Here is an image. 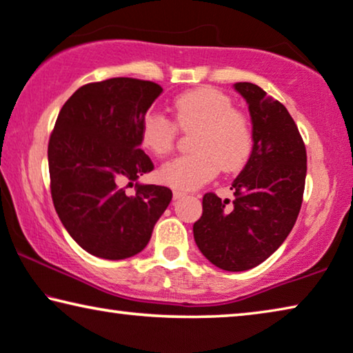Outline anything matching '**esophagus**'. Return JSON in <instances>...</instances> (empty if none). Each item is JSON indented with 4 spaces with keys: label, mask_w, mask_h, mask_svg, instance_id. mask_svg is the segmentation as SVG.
Segmentation results:
<instances>
[{
    "label": "esophagus",
    "mask_w": 353,
    "mask_h": 353,
    "mask_svg": "<svg viewBox=\"0 0 353 353\" xmlns=\"http://www.w3.org/2000/svg\"><path fill=\"white\" fill-rule=\"evenodd\" d=\"M172 196H174V199H181L185 196V192H181V190H174L172 192Z\"/></svg>",
    "instance_id": "1"
}]
</instances>
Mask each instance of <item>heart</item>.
Segmentation results:
<instances>
[{
  "mask_svg": "<svg viewBox=\"0 0 353 353\" xmlns=\"http://www.w3.org/2000/svg\"><path fill=\"white\" fill-rule=\"evenodd\" d=\"M176 122L159 112L144 115L139 143L155 157H166L174 149L179 128L196 131L193 154L181 155L160 168L159 177L166 185L194 190L212 181L217 172L241 171L254 152L255 134L250 119L234 109L227 93L212 87H198L177 94L172 101Z\"/></svg>",
  "mask_w": 353,
  "mask_h": 353,
  "instance_id": "b5f03b06",
  "label": "heart"
}]
</instances>
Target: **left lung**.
<instances>
[{"instance_id": "8db88e82", "label": "left lung", "mask_w": 353, "mask_h": 353, "mask_svg": "<svg viewBox=\"0 0 353 353\" xmlns=\"http://www.w3.org/2000/svg\"><path fill=\"white\" fill-rule=\"evenodd\" d=\"M234 88L249 104L255 144L231 183L234 199L203 196L194 243L220 270L245 271L274 254L296 222L306 182V145L287 108L250 82Z\"/></svg>"}]
</instances>
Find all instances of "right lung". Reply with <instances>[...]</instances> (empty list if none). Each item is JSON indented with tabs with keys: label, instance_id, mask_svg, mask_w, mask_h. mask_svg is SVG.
Listing matches in <instances>:
<instances>
[{
	"label": "right lung",
	"instance_id": "1",
	"mask_svg": "<svg viewBox=\"0 0 353 353\" xmlns=\"http://www.w3.org/2000/svg\"><path fill=\"white\" fill-rule=\"evenodd\" d=\"M159 83L133 77L90 82L63 104L49 139L50 193L71 238L88 254L123 260L150 241L171 203L161 185L136 183L154 170L139 149V126L160 97Z\"/></svg>",
	"mask_w": 353,
	"mask_h": 353
}]
</instances>
